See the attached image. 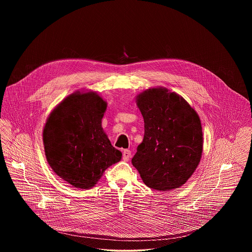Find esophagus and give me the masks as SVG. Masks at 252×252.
Returning a JSON list of instances; mask_svg holds the SVG:
<instances>
[{
    "mask_svg": "<svg viewBox=\"0 0 252 252\" xmlns=\"http://www.w3.org/2000/svg\"><path fill=\"white\" fill-rule=\"evenodd\" d=\"M130 157H131V151H130V150L126 149V150L123 151V159H124L125 161H128L129 158H130Z\"/></svg>",
    "mask_w": 252,
    "mask_h": 252,
    "instance_id": "esophagus-1",
    "label": "esophagus"
}]
</instances>
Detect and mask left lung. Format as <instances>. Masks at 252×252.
Returning a JSON list of instances; mask_svg holds the SVG:
<instances>
[{"instance_id":"8db88e82","label":"left lung","mask_w":252,"mask_h":252,"mask_svg":"<svg viewBox=\"0 0 252 252\" xmlns=\"http://www.w3.org/2000/svg\"><path fill=\"white\" fill-rule=\"evenodd\" d=\"M144 121V137L132 158L149 188L169 192L192 177L203 151L201 121L191 105L163 87L136 96Z\"/></svg>"}]
</instances>
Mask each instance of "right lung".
<instances>
[{"mask_svg": "<svg viewBox=\"0 0 252 252\" xmlns=\"http://www.w3.org/2000/svg\"><path fill=\"white\" fill-rule=\"evenodd\" d=\"M107 106L95 91H75L49 114L42 132L46 159L72 187H94L104 172L122 158L102 127Z\"/></svg>", "mask_w": 252, "mask_h": 252, "instance_id": "1", "label": "right lung"}]
</instances>
